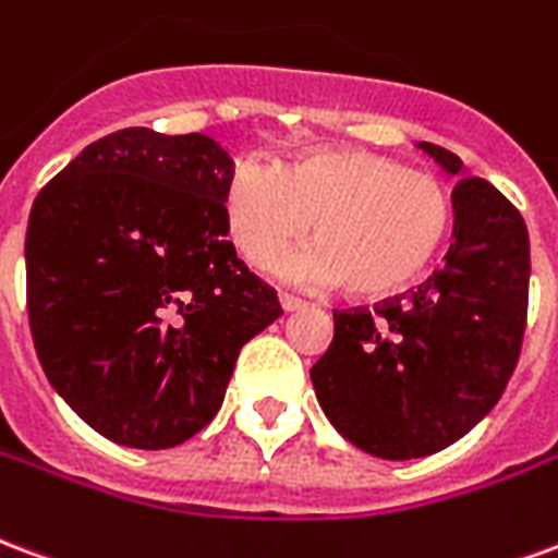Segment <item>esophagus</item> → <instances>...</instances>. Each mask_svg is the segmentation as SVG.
<instances>
[{
	"mask_svg": "<svg viewBox=\"0 0 558 558\" xmlns=\"http://www.w3.org/2000/svg\"><path fill=\"white\" fill-rule=\"evenodd\" d=\"M279 303H282L284 312H300V308H306V300H300L294 294H279Z\"/></svg>",
	"mask_w": 558,
	"mask_h": 558,
	"instance_id": "esophagus-1",
	"label": "esophagus"
}]
</instances>
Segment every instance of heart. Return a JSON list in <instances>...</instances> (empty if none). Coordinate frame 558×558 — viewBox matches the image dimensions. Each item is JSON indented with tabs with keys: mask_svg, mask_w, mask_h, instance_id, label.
<instances>
[{
	"mask_svg": "<svg viewBox=\"0 0 558 558\" xmlns=\"http://www.w3.org/2000/svg\"><path fill=\"white\" fill-rule=\"evenodd\" d=\"M229 234L250 262H264L300 234L306 250L274 264L288 282L341 284L353 296L404 291L440 258L454 226L449 190L389 154L318 148L279 169L238 160L222 184Z\"/></svg>",
	"mask_w": 558,
	"mask_h": 558,
	"instance_id": "b5f03b06",
	"label": "heart"
}]
</instances>
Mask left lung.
Instances as JSON below:
<instances>
[{"label": "left lung", "instance_id": "obj_1", "mask_svg": "<svg viewBox=\"0 0 558 558\" xmlns=\"http://www.w3.org/2000/svg\"><path fill=\"white\" fill-rule=\"evenodd\" d=\"M418 148L461 178L446 267L374 312H332V341L312 365L329 422L384 461L434 454L490 413L518 365L530 303V231L518 207L463 178L458 154Z\"/></svg>", "mask_w": 558, "mask_h": 558}]
</instances>
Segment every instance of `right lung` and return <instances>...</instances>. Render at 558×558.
Returning <instances> with one entry per match:
<instances>
[{
	"mask_svg": "<svg viewBox=\"0 0 558 558\" xmlns=\"http://www.w3.org/2000/svg\"><path fill=\"white\" fill-rule=\"evenodd\" d=\"M231 166L205 133L128 128L92 142L32 205L35 351L64 404L118 446L198 434L240 348L282 315L226 240Z\"/></svg>",
	"mask_w": 558,
	"mask_h": 558,
	"instance_id": "1",
	"label": "right lung"
}]
</instances>
